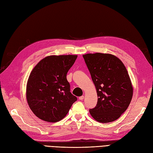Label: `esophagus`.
Masks as SVG:
<instances>
[{
    "mask_svg": "<svg viewBox=\"0 0 153 153\" xmlns=\"http://www.w3.org/2000/svg\"><path fill=\"white\" fill-rule=\"evenodd\" d=\"M83 99H84V96H81L79 97V100H83Z\"/></svg>",
    "mask_w": 153,
    "mask_h": 153,
    "instance_id": "1",
    "label": "esophagus"
}]
</instances>
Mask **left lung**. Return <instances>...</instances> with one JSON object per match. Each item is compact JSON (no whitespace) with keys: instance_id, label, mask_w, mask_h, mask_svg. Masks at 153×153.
Masks as SVG:
<instances>
[{"instance_id":"left-lung-1","label":"left lung","mask_w":153,"mask_h":153,"mask_svg":"<svg viewBox=\"0 0 153 153\" xmlns=\"http://www.w3.org/2000/svg\"><path fill=\"white\" fill-rule=\"evenodd\" d=\"M95 84L98 100L91 115L99 122L119 118L128 108L133 96L130 78L122 62L110 54L83 55Z\"/></svg>"}]
</instances>
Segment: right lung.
<instances>
[{"instance_id": "1", "label": "right lung", "mask_w": 153, "mask_h": 153, "mask_svg": "<svg viewBox=\"0 0 153 153\" xmlns=\"http://www.w3.org/2000/svg\"><path fill=\"white\" fill-rule=\"evenodd\" d=\"M77 55L49 56L39 62L27 81L26 97L32 112L48 122L60 121L66 116L77 97L70 92L66 79Z\"/></svg>"}]
</instances>
